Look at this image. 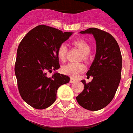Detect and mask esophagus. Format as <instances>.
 Listing matches in <instances>:
<instances>
[{
  "instance_id": "esophagus-1",
  "label": "esophagus",
  "mask_w": 133,
  "mask_h": 133,
  "mask_svg": "<svg viewBox=\"0 0 133 133\" xmlns=\"http://www.w3.org/2000/svg\"><path fill=\"white\" fill-rule=\"evenodd\" d=\"M75 81H76L75 79L72 78H70V82H75Z\"/></svg>"
}]
</instances>
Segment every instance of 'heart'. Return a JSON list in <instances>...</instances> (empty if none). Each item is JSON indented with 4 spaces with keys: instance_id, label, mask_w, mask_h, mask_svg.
I'll return each mask as SVG.
<instances>
[{
    "instance_id": "obj_1",
    "label": "heart",
    "mask_w": 133,
    "mask_h": 133,
    "mask_svg": "<svg viewBox=\"0 0 133 133\" xmlns=\"http://www.w3.org/2000/svg\"><path fill=\"white\" fill-rule=\"evenodd\" d=\"M74 45L81 51L82 53V58L84 60L88 59V55L90 53L91 50V46L87 42L83 39H78L73 42ZM68 53V47L65 43H61L57 48V54L58 58L61 61H64L66 58V55ZM84 70V65L82 63H68L64 65L61 71L63 74L68 75L71 77L75 78L78 76L79 74L82 72Z\"/></svg>"
}]
</instances>
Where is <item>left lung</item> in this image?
Returning <instances> with one entry per match:
<instances>
[{
	"instance_id": "left-lung-1",
	"label": "left lung",
	"mask_w": 133,
	"mask_h": 133,
	"mask_svg": "<svg viewBox=\"0 0 133 133\" xmlns=\"http://www.w3.org/2000/svg\"><path fill=\"white\" fill-rule=\"evenodd\" d=\"M92 34L95 38L97 51L87 75L93 77L86 83L84 90L76 97L80 106L91 111H97L107 106L111 101L121 79L122 59L118 42L108 32L95 28L80 32Z\"/></svg>"
}]
</instances>
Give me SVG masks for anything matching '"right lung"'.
Wrapping results in <instances>:
<instances>
[{"label": "right lung", "instance_id": "obj_1", "mask_svg": "<svg viewBox=\"0 0 133 133\" xmlns=\"http://www.w3.org/2000/svg\"><path fill=\"white\" fill-rule=\"evenodd\" d=\"M72 32L45 25L35 27L19 44L15 63L17 87L22 99L32 108L43 110L53 104L60 86L70 82V77L47 73L59 68L58 46L68 40Z\"/></svg>", "mask_w": 133, "mask_h": 133}]
</instances>
